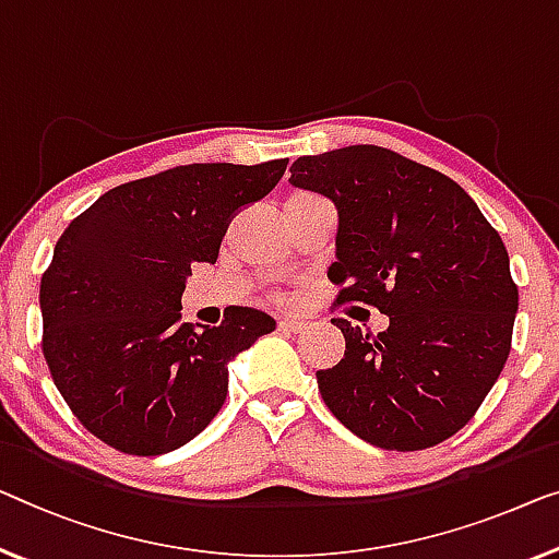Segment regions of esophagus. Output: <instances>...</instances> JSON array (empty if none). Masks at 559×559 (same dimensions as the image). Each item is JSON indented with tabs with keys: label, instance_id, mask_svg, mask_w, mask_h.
Returning <instances> with one entry per match:
<instances>
[{
	"label": "esophagus",
	"instance_id": "obj_1",
	"mask_svg": "<svg viewBox=\"0 0 559 559\" xmlns=\"http://www.w3.org/2000/svg\"><path fill=\"white\" fill-rule=\"evenodd\" d=\"M281 331L286 333H304L306 331V321H298V319H290V316H286V319L278 321Z\"/></svg>",
	"mask_w": 559,
	"mask_h": 559
}]
</instances>
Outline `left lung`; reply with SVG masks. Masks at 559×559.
<instances>
[{"label":"left lung","instance_id":"1","mask_svg":"<svg viewBox=\"0 0 559 559\" xmlns=\"http://www.w3.org/2000/svg\"><path fill=\"white\" fill-rule=\"evenodd\" d=\"M288 182L336 205V301L389 316L377 336L331 319L346 338L344 359L316 371L331 414L396 452L456 435L512 348L520 296L499 233L452 178L386 147L298 157Z\"/></svg>","mask_w":559,"mask_h":559}]
</instances>
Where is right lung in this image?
<instances>
[{
	"mask_svg": "<svg viewBox=\"0 0 559 559\" xmlns=\"http://www.w3.org/2000/svg\"><path fill=\"white\" fill-rule=\"evenodd\" d=\"M288 160L193 163L107 190L57 240L41 276V352L90 435L155 456L198 437L228 394V364L276 329L236 306L221 326L180 321L193 263L218 261L228 221Z\"/></svg>",
	"mask_w": 559,
	"mask_h": 559,
	"instance_id": "right-lung-1",
	"label": "right lung"
}]
</instances>
